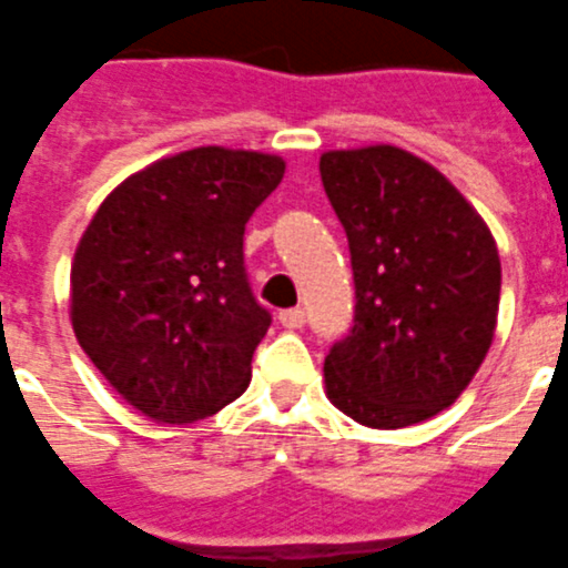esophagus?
<instances>
[{
    "instance_id": "esophagus-1",
    "label": "esophagus",
    "mask_w": 568,
    "mask_h": 568,
    "mask_svg": "<svg viewBox=\"0 0 568 568\" xmlns=\"http://www.w3.org/2000/svg\"><path fill=\"white\" fill-rule=\"evenodd\" d=\"M278 321L284 329H300V326L305 324V312H302V308H284V312L278 314Z\"/></svg>"
}]
</instances>
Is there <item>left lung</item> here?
<instances>
[{
    "instance_id": "8db88e82",
    "label": "left lung",
    "mask_w": 568,
    "mask_h": 568,
    "mask_svg": "<svg viewBox=\"0 0 568 568\" xmlns=\"http://www.w3.org/2000/svg\"><path fill=\"white\" fill-rule=\"evenodd\" d=\"M347 233L354 329L324 359L329 403L372 429L424 424L459 399L494 345V233L436 165L396 144L321 153Z\"/></svg>"
}]
</instances>
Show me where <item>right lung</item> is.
I'll return each mask as SVG.
<instances>
[{
	"instance_id": "right-lung-1",
	"label": "right lung",
	"mask_w": 568,
	"mask_h": 568,
	"mask_svg": "<svg viewBox=\"0 0 568 568\" xmlns=\"http://www.w3.org/2000/svg\"><path fill=\"white\" fill-rule=\"evenodd\" d=\"M284 169L278 153L221 144L172 153L87 223L69 275L74 338L156 424H196L247 390L272 317L244 278V223Z\"/></svg>"
}]
</instances>
